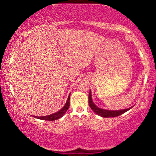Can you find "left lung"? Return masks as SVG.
<instances>
[{
	"label": "left lung",
	"mask_w": 156,
	"mask_h": 156,
	"mask_svg": "<svg viewBox=\"0 0 156 156\" xmlns=\"http://www.w3.org/2000/svg\"><path fill=\"white\" fill-rule=\"evenodd\" d=\"M89 105L90 106L91 109L94 111V112L96 113V114L99 115L103 118H113V117H117L120 115L123 114L124 113L127 112L131 108L126 109H122V110H118V111H111V110H105L100 109L96 107V105L94 104L93 101L91 100V91H89Z\"/></svg>",
	"instance_id": "1"
}]
</instances>
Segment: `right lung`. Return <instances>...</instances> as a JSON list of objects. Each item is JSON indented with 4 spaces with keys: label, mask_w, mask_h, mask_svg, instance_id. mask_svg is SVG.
<instances>
[{
    "label": "right lung",
    "mask_w": 156,
    "mask_h": 156,
    "mask_svg": "<svg viewBox=\"0 0 156 156\" xmlns=\"http://www.w3.org/2000/svg\"><path fill=\"white\" fill-rule=\"evenodd\" d=\"M69 99H70V94L68 97L67 101L66 102V104L62 109H60L59 112H58L55 113H53L51 115H46V116H41V117H38V116H35V118H38V119L41 120H49V121H52V120H56L57 119H59L60 118H61L62 116L65 114L66 112L68 110L69 107Z\"/></svg>",
    "instance_id": "add662e5"
}]
</instances>
